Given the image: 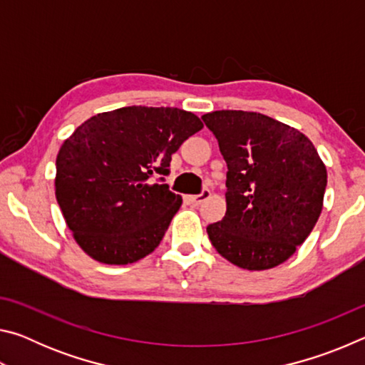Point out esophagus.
<instances>
[{"instance_id": "34e87169", "label": "esophagus", "mask_w": 365, "mask_h": 365, "mask_svg": "<svg viewBox=\"0 0 365 365\" xmlns=\"http://www.w3.org/2000/svg\"><path fill=\"white\" fill-rule=\"evenodd\" d=\"M209 197H211V190H207V188H205L201 191L200 195H195V196H188V201L191 202V205L193 206H200L201 202H205L206 200H209Z\"/></svg>"}]
</instances>
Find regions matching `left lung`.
Listing matches in <instances>:
<instances>
[{"label":"left lung","instance_id":"obj_1","mask_svg":"<svg viewBox=\"0 0 365 365\" xmlns=\"http://www.w3.org/2000/svg\"><path fill=\"white\" fill-rule=\"evenodd\" d=\"M227 163L224 219L207 225L211 243L246 270L285 262L322 212L327 169L304 133L269 115L214 110L201 117Z\"/></svg>","mask_w":365,"mask_h":365}]
</instances>
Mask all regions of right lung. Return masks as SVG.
Instances as JSON below:
<instances>
[{
	"mask_svg": "<svg viewBox=\"0 0 365 365\" xmlns=\"http://www.w3.org/2000/svg\"><path fill=\"white\" fill-rule=\"evenodd\" d=\"M201 128L188 110L146 106L96 114L76 128L58 153L54 188L86 255L125 265L158 248L182 196L153 177L168 175L172 154Z\"/></svg>",
	"mask_w": 365,
	"mask_h": 365,
	"instance_id": "obj_1",
	"label": "right lung"
}]
</instances>
